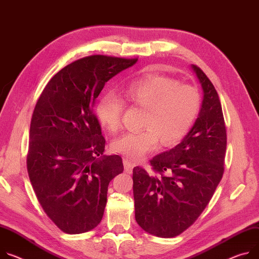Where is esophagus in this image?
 Here are the masks:
<instances>
[{"label":"esophagus","instance_id":"esophagus-1","mask_svg":"<svg viewBox=\"0 0 259 259\" xmlns=\"http://www.w3.org/2000/svg\"><path fill=\"white\" fill-rule=\"evenodd\" d=\"M123 163H124V167H125L126 172L131 174V171H132V169H133V167H134V163H133L131 160H129L128 158H125V159L123 160Z\"/></svg>","mask_w":259,"mask_h":259}]
</instances>
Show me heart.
Masks as SVG:
<instances>
[{"mask_svg": "<svg viewBox=\"0 0 259 259\" xmlns=\"http://www.w3.org/2000/svg\"><path fill=\"white\" fill-rule=\"evenodd\" d=\"M124 98L131 105L145 109L144 129L127 132L112 142V150L129 159H139L154 151L160 142L172 146L190 130L200 108V95L191 85L179 84L164 76H148L129 83ZM124 101L112 92L100 97L95 111L100 124L114 133L121 128Z\"/></svg>", "mask_w": 259, "mask_h": 259, "instance_id": "heart-1", "label": "heart"}]
</instances>
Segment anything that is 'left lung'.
<instances>
[{
	"instance_id": "left-lung-1",
	"label": "left lung",
	"mask_w": 259,
	"mask_h": 259,
	"mask_svg": "<svg viewBox=\"0 0 259 259\" xmlns=\"http://www.w3.org/2000/svg\"><path fill=\"white\" fill-rule=\"evenodd\" d=\"M203 92L193 127L174 149L150 162L156 175L133 168L135 220L159 238H174L191 226L213 196L224 172L226 129L218 93L195 65Z\"/></svg>"
}]
</instances>
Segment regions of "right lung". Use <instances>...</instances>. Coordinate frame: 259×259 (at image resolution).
Returning <instances> with one entry per match:
<instances>
[{"mask_svg":"<svg viewBox=\"0 0 259 259\" xmlns=\"http://www.w3.org/2000/svg\"><path fill=\"white\" fill-rule=\"evenodd\" d=\"M136 59L90 56L67 65L49 81L31 121L27 167L42 208L64 232L95 228L109 182L124 170L119 155L105 156L94 113L104 84Z\"/></svg>","mask_w":259,"mask_h":259,"instance_id":"1","label":"right lung"}]
</instances>
